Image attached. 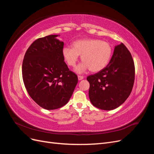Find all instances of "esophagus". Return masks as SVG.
Wrapping results in <instances>:
<instances>
[{"instance_id":"34e87169","label":"esophagus","mask_w":154,"mask_h":154,"mask_svg":"<svg viewBox=\"0 0 154 154\" xmlns=\"http://www.w3.org/2000/svg\"><path fill=\"white\" fill-rule=\"evenodd\" d=\"M78 80H83V76H78Z\"/></svg>"}]
</instances>
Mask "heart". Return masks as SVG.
I'll return each instance as SVG.
<instances>
[{
  "mask_svg": "<svg viewBox=\"0 0 154 154\" xmlns=\"http://www.w3.org/2000/svg\"><path fill=\"white\" fill-rule=\"evenodd\" d=\"M112 53L111 45L96 38H84L74 41L72 48L65 47L63 57L70 67H74L81 56L82 62L76 67L75 71L83 73L89 69L92 72L101 71L108 63Z\"/></svg>",
  "mask_w": 154,
  "mask_h": 154,
  "instance_id": "b5f03b06",
  "label": "heart"
}]
</instances>
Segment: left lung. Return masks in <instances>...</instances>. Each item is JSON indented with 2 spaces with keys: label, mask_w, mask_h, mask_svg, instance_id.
Here are the masks:
<instances>
[{
  "label": "left lung",
  "mask_w": 154,
  "mask_h": 154,
  "mask_svg": "<svg viewBox=\"0 0 154 154\" xmlns=\"http://www.w3.org/2000/svg\"><path fill=\"white\" fill-rule=\"evenodd\" d=\"M134 78V63L130 51L123 43L116 45L106 67L87 78L91 103L105 110L118 108L131 93Z\"/></svg>",
  "instance_id": "1"
}]
</instances>
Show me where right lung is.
I'll return each mask as SVG.
<instances>
[{"instance_id": "right-lung-1", "label": "right lung", "mask_w": 154, "mask_h": 154, "mask_svg": "<svg viewBox=\"0 0 154 154\" xmlns=\"http://www.w3.org/2000/svg\"><path fill=\"white\" fill-rule=\"evenodd\" d=\"M51 35L36 40L29 46L22 63V78L29 95L46 110L68 103L78 83L62 55L63 42Z\"/></svg>"}]
</instances>
